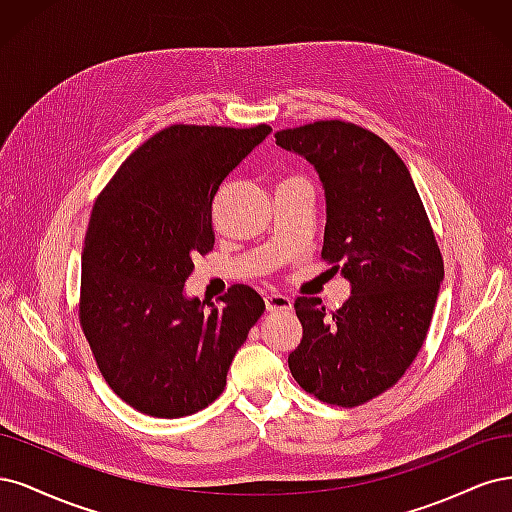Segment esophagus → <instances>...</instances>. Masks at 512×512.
I'll use <instances>...</instances> for the list:
<instances>
[{"label":"esophagus","mask_w":512,"mask_h":512,"mask_svg":"<svg viewBox=\"0 0 512 512\" xmlns=\"http://www.w3.org/2000/svg\"><path fill=\"white\" fill-rule=\"evenodd\" d=\"M263 300H266L268 312H285V310H291V304H293L287 295H280V293H268Z\"/></svg>","instance_id":"34e87169"}]
</instances>
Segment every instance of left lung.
Masks as SVG:
<instances>
[{
	"label": "left lung",
	"mask_w": 512,
	"mask_h": 512,
	"mask_svg": "<svg viewBox=\"0 0 512 512\" xmlns=\"http://www.w3.org/2000/svg\"><path fill=\"white\" fill-rule=\"evenodd\" d=\"M274 138L319 174L321 255L351 285L334 312L319 298L295 300L304 332L289 370L327 404H364L400 381L430 329L444 278L434 232L404 161L372 131L317 121Z\"/></svg>",
	"instance_id": "left-lung-1"
}]
</instances>
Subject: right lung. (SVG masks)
I'll use <instances>...</instances> for the list:
<instances>
[{"label":"right lung","mask_w":512,"mask_h":512,"mask_svg":"<svg viewBox=\"0 0 512 512\" xmlns=\"http://www.w3.org/2000/svg\"><path fill=\"white\" fill-rule=\"evenodd\" d=\"M270 131L172 125L125 159L93 206L80 325L106 383L144 415L176 419L217 400L266 310L246 285L219 308L189 298L185 283L193 257L214 246V197Z\"/></svg>","instance_id":"obj_1"}]
</instances>
